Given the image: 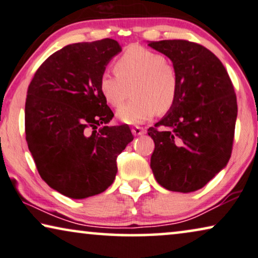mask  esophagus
Segmentation results:
<instances>
[{
    "label": "esophagus",
    "instance_id": "obj_1",
    "mask_svg": "<svg viewBox=\"0 0 258 258\" xmlns=\"http://www.w3.org/2000/svg\"><path fill=\"white\" fill-rule=\"evenodd\" d=\"M132 133H133V136L139 137V136H143V134L146 133V131H145V128H143V127L136 126V127H132Z\"/></svg>",
    "mask_w": 258,
    "mask_h": 258
}]
</instances>
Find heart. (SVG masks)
I'll return each mask as SVG.
<instances>
[{"mask_svg": "<svg viewBox=\"0 0 258 258\" xmlns=\"http://www.w3.org/2000/svg\"><path fill=\"white\" fill-rule=\"evenodd\" d=\"M114 70L115 74H101L99 91L110 106L118 108L132 88L133 99L117 112V117L125 124H143L157 112H168L175 104L179 78L161 53L132 45L118 58Z\"/></svg>", "mask_w": 258, "mask_h": 258, "instance_id": "obj_1", "label": "heart"}]
</instances>
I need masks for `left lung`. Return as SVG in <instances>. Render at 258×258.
Instances as JSON below:
<instances>
[{"label": "left lung", "instance_id": "1", "mask_svg": "<svg viewBox=\"0 0 258 258\" xmlns=\"http://www.w3.org/2000/svg\"><path fill=\"white\" fill-rule=\"evenodd\" d=\"M172 60L179 78L174 106L148 128L155 148L151 168L166 189L190 193L229 161L237 101L229 75L212 51L183 39L150 42Z\"/></svg>", "mask_w": 258, "mask_h": 258}]
</instances>
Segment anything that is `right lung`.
<instances>
[{"mask_svg":"<svg viewBox=\"0 0 258 258\" xmlns=\"http://www.w3.org/2000/svg\"><path fill=\"white\" fill-rule=\"evenodd\" d=\"M120 51L111 38L67 45L38 68L28 88L29 151L42 179L68 198L106 190L117 157L133 140L127 125H106L113 112L99 91L101 74Z\"/></svg>","mask_w":258,"mask_h":258,"instance_id":"right-lung-1","label":"right lung"}]
</instances>
